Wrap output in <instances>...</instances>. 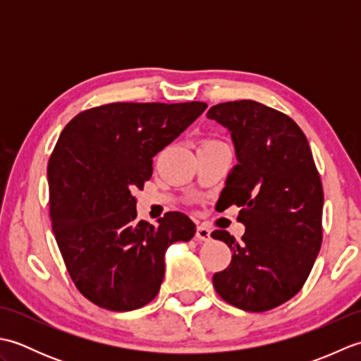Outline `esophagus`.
Returning <instances> with one entry per match:
<instances>
[{"mask_svg":"<svg viewBox=\"0 0 361 361\" xmlns=\"http://www.w3.org/2000/svg\"><path fill=\"white\" fill-rule=\"evenodd\" d=\"M195 239L198 242H209L211 240V229L208 226H204V225L197 226Z\"/></svg>","mask_w":361,"mask_h":361,"instance_id":"esophagus-1","label":"esophagus"}]
</instances>
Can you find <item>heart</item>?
<instances>
[{"label": "heart", "mask_w": 361, "mask_h": 361, "mask_svg": "<svg viewBox=\"0 0 361 361\" xmlns=\"http://www.w3.org/2000/svg\"><path fill=\"white\" fill-rule=\"evenodd\" d=\"M206 144H221V142L217 140H206V141H203L202 145H206Z\"/></svg>", "instance_id": "heart-1"}]
</instances>
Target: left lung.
Returning <instances> with one entry per match:
<instances>
[{"mask_svg":"<svg viewBox=\"0 0 361 361\" xmlns=\"http://www.w3.org/2000/svg\"><path fill=\"white\" fill-rule=\"evenodd\" d=\"M208 118L231 132L237 163L220 194L239 206L242 240L217 229L212 239L233 252L212 276L221 299L247 312H267L302 288L323 242V185L307 137L296 122L256 101L217 104Z\"/></svg>","mask_w":361,"mask_h":361,"instance_id":"obj_1","label":"left lung"}]
</instances>
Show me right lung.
I'll return each mask as SVG.
<instances>
[{
    "instance_id": "obj_1",
    "label": "right lung",
    "mask_w": 361,
    "mask_h": 361,
    "mask_svg": "<svg viewBox=\"0 0 361 361\" xmlns=\"http://www.w3.org/2000/svg\"><path fill=\"white\" fill-rule=\"evenodd\" d=\"M204 102H114L68 122L48 163L49 216L66 270L99 307L128 312L158 295L164 252L195 225L166 212L158 225L136 220V198L153 157L206 110Z\"/></svg>"
}]
</instances>
